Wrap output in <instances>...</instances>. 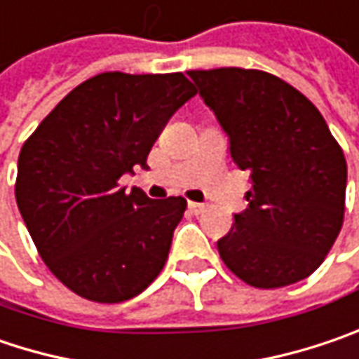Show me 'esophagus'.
Wrapping results in <instances>:
<instances>
[{"mask_svg": "<svg viewBox=\"0 0 359 359\" xmlns=\"http://www.w3.org/2000/svg\"><path fill=\"white\" fill-rule=\"evenodd\" d=\"M189 209H191V213L199 215V213H203V211L207 209V205H205V203H195V201H191V203H189Z\"/></svg>", "mask_w": 359, "mask_h": 359, "instance_id": "34e87169", "label": "esophagus"}]
</instances>
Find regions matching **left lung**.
<instances>
[{
  "label": "left lung",
  "instance_id": "left-lung-1",
  "mask_svg": "<svg viewBox=\"0 0 359 359\" xmlns=\"http://www.w3.org/2000/svg\"><path fill=\"white\" fill-rule=\"evenodd\" d=\"M250 172L245 211L217 242L223 264L256 288L311 276L337 240L348 164L319 109L283 79L256 69L189 71Z\"/></svg>",
  "mask_w": 359,
  "mask_h": 359
}]
</instances>
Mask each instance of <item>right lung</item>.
<instances>
[{"label": "right lung", "mask_w": 359, "mask_h": 359, "mask_svg": "<svg viewBox=\"0 0 359 359\" xmlns=\"http://www.w3.org/2000/svg\"><path fill=\"white\" fill-rule=\"evenodd\" d=\"M197 93L182 73H101L65 97L20 150L15 201L40 258L74 294L134 299L160 274L182 197L148 199L119 184L166 121Z\"/></svg>", "instance_id": "obj_1"}]
</instances>
